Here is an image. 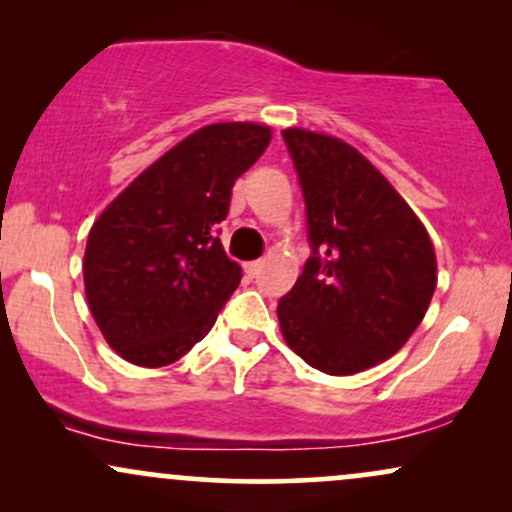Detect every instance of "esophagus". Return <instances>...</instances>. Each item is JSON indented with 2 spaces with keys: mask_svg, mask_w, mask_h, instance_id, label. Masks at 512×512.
Masks as SVG:
<instances>
[{
  "mask_svg": "<svg viewBox=\"0 0 512 512\" xmlns=\"http://www.w3.org/2000/svg\"><path fill=\"white\" fill-rule=\"evenodd\" d=\"M262 267H264V262H262V260L245 262V274H248V276H257V274L262 272Z\"/></svg>",
  "mask_w": 512,
  "mask_h": 512,
  "instance_id": "esophagus-1",
  "label": "esophagus"
}]
</instances>
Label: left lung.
<instances>
[{
	"mask_svg": "<svg viewBox=\"0 0 512 512\" xmlns=\"http://www.w3.org/2000/svg\"><path fill=\"white\" fill-rule=\"evenodd\" d=\"M308 216L310 257L276 305L286 344L327 375H354L397 354L436 291L424 223L354 146L284 129Z\"/></svg>",
	"mask_w": 512,
	"mask_h": 512,
	"instance_id": "obj_1",
	"label": "left lung"
}]
</instances>
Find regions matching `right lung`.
<instances>
[{"instance_id": "right-lung-1", "label": "right lung", "mask_w": 512, "mask_h": 512, "mask_svg": "<svg viewBox=\"0 0 512 512\" xmlns=\"http://www.w3.org/2000/svg\"><path fill=\"white\" fill-rule=\"evenodd\" d=\"M272 129L219 122L197 129L117 195L88 233L84 286L105 342L125 361L161 368L204 339L243 269L219 223L240 175Z\"/></svg>"}]
</instances>
